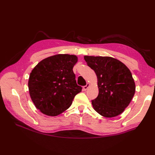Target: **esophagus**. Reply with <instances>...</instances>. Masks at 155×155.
<instances>
[{"label":"esophagus","mask_w":155,"mask_h":155,"mask_svg":"<svg viewBox=\"0 0 155 155\" xmlns=\"http://www.w3.org/2000/svg\"><path fill=\"white\" fill-rule=\"evenodd\" d=\"M89 87H90V83H87V85L83 87V90L84 91H87Z\"/></svg>","instance_id":"1"}]
</instances>
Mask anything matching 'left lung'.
Instances as JSON below:
<instances>
[{
    "label": "left lung",
    "instance_id": "8db88e82",
    "mask_svg": "<svg viewBox=\"0 0 155 155\" xmlns=\"http://www.w3.org/2000/svg\"><path fill=\"white\" fill-rule=\"evenodd\" d=\"M84 59L97 78L99 94L92 100L94 109L105 118L122 113L135 93V83L130 70L111 57L85 55Z\"/></svg>",
    "mask_w": 155,
    "mask_h": 155
}]
</instances>
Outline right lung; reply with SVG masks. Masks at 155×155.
Here are the masks:
<instances>
[{
	"instance_id": "add662e5",
	"label": "right lung",
	"mask_w": 155,
	"mask_h": 155,
	"mask_svg": "<svg viewBox=\"0 0 155 155\" xmlns=\"http://www.w3.org/2000/svg\"><path fill=\"white\" fill-rule=\"evenodd\" d=\"M77 62L76 55L56 54L41 61L31 70L28 80L30 95L42 113L50 116L61 114L81 91L73 72Z\"/></svg>"
}]
</instances>
